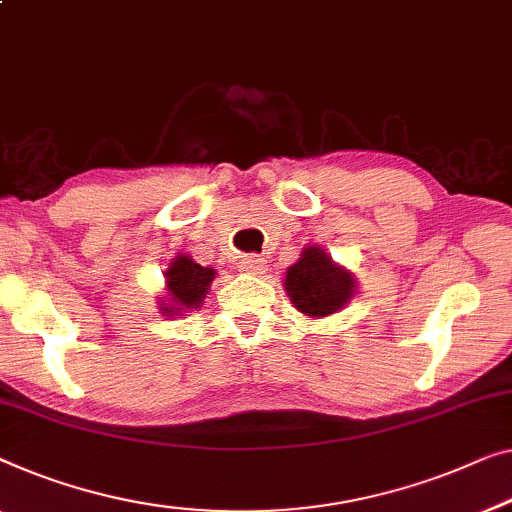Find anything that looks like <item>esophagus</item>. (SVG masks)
Wrapping results in <instances>:
<instances>
[{
	"mask_svg": "<svg viewBox=\"0 0 512 512\" xmlns=\"http://www.w3.org/2000/svg\"><path fill=\"white\" fill-rule=\"evenodd\" d=\"M240 270L247 274H263L265 272V258L256 254H247L240 258Z\"/></svg>",
	"mask_w": 512,
	"mask_h": 512,
	"instance_id": "1",
	"label": "esophagus"
}]
</instances>
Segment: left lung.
Returning <instances> with one entry per match:
<instances>
[{
    "label": "left lung",
    "mask_w": 512,
    "mask_h": 512,
    "mask_svg": "<svg viewBox=\"0 0 512 512\" xmlns=\"http://www.w3.org/2000/svg\"><path fill=\"white\" fill-rule=\"evenodd\" d=\"M291 302L307 316H328L342 309L353 295L351 272L337 268L323 249L309 247L286 272Z\"/></svg>",
    "instance_id": "left-lung-1"
}]
</instances>
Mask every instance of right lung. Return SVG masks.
<instances>
[{
  "label": "right lung",
  "instance_id": "obj_1",
  "mask_svg": "<svg viewBox=\"0 0 512 512\" xmlns=\"http://www.w3.org/2000/svg\"><path fill=\"white\" fill-rule=\"evenodd\" d=\"M166 279H168V293H170V302H173V307H161V309H164L166 314L180 316L182 309L201 307V302L207 293V286H210L214 279V270L203 268V265H198L194 258L180 256L170 263V268L166 270Z\"/></svg>",
  "mask_w": 512,
  "mask_h": 512
}]
</instances>
